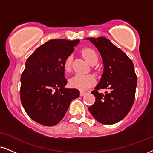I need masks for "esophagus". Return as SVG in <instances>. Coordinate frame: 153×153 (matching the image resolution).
Here are the masks:
<instances>
[{"label": "esophagus", "mask_w": 153, "mask_h": 153, "mask_svg": "<svg viewBox=\"0 0 153 153\" xmlns=\"http://www.w3.org/2000/svg\"><path fill=\"white\" fill-rule=\"evenodd\" d=\"M85 94H86V92H85V91H82V90H81L80 92V95L81 97L85 95Z\"/></svg>", "instance_id": "obj_1"}]
</instances>
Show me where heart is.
<instances>
[{
    "label": "heart",
    "mask_w": 153,
    "mask_h": 153,
    "mask_svg": "<svg viewBox=\"0 0 153 153\" xmlns=\"http://www.w3.org/2000/svg\"><path fill=\"white\" fill-rule=\"evenodd\" d=\"M82 54L85 59L91 65H94L97 62L98 56L96 51L91 48H85L82 50ZM73 56L71 55L68 56L65 59L63 68L64 70L67 72L71 70V65H72ZM70 85L73 88L78 89V90H85L94 85L96 83V78L93 75H80L76 74L70 79L69 81Z\"/></svg>",
    "instance_id": "heart-1"
}]
</instances>
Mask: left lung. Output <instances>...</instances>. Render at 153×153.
<instances>
[{
    "instance_id": "obj_1",
    "label": "left lung",
    "mask_w": 153,
    "mask_h": 153,
    "mask_svg": "<svg viewBox=\"0 0 153 153\" xmlns=\"http://www.w3.org/2000/svg\"><path fill=\"white\" fill-rule=\"evenodd\" d=\"M97 48L104 63V73L92 93L95 102L88 108L97 121L114 124L128 114L135 100L137 76L131 59L107 38H87ZM110 92L100 94L99 89Z\"/></svg>"
}]
</instances>
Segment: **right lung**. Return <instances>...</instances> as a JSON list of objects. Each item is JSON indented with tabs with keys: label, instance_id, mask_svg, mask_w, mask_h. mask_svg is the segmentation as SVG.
Returning <instances> with one entry per match:
<instances>
[{
	"label": "right lung",
	"instance_id": "right-lung-1",
	"mask_svg": "<svg viewBox=\"0 0 153 153\" xmlns=\"http://www.w3.org/2000/svg\"><path fill=\"white\" fill-rule=\"evenodd\" d=\"M80 40L52 39L27 59L21 75L20 100L32 120L52 126L62 120L71 102L80 96L76 89L65 88L63 63Z\"/></svg>",
	"mask_w": 153,
	"mask_h": 153
}]
</instances>
